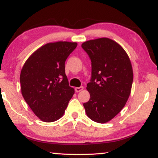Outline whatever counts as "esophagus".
Masks as SVG:
<instances>
[{
    "label": "esophagus",
    "instance_id": "1",
    "mask_svg": "<svg viewBox=\"0 0 158 158\" xmlns=\"http://www.w3.org/2000/svg\"><path fill=\"white\" fill-rule=\"evenodd\" d=\"M83 89H84V87H83V86L77 87V88H75V91H76L77 93H78V92L81 91V90H82Z\"/></svg>",
    "mask_w": 158,
    "mask_h": 158
}]
</instances>
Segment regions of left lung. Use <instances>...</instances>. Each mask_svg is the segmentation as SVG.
<instances>
[{
    "label": "left lung",
    "mask_w": 158,
    "mask_h": 158,
    "mask_svg": "<svg viewBox=\"0 0 158 158\" xmlns=\"http://www.w3.org/2000/svg\"><path fill=\"white\" fill-rule=\"evenodd\" d=\"M91 60V78L87 84L90 100L84 103L92 121L105 123L124 107L133 81L132 65L121 45L102 37L81 44Z\"/></svg>",
    "instance_id": "obj_1"
}]
</instances>
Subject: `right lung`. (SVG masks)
Wrapping results in <instances>:
<instances>
[{
  "label": "right lung",
  "instance_id": "right-lung-1",
  "mask_svg": "<svg viewBox=\"0 0 158 158\" xmlns=\"http://www.w3.org/2000/svg\"><path fill=\"white\" fill-rule=\"evenodd\" d=\"M77 46L76 42L48 43L35 51L21 69V93L42 121L53 122L62 117L74 93L69 85L65 63Z\"/></svg>",
  "mask_w": 158,
  "mask_h": 158
}]
</instances>
